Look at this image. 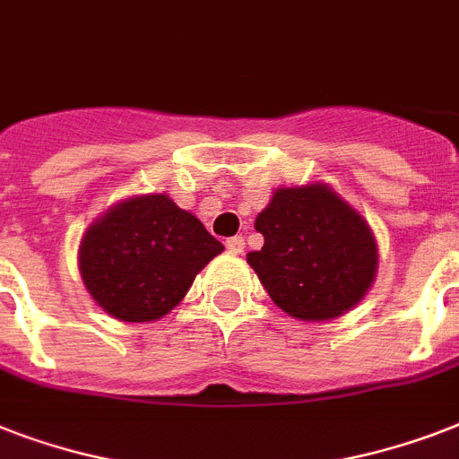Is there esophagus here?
I'll return each instance as SVG.
<instances>
[{"label":"esophagus","instance_id":"obj_1","mask_svg":"<svg viewBox=\"0 0 459 459\" xmlns=\"http://www.w3.org/2000/svg\"><path fill=\"white\" fill-rule=\"evenodd\" d=\"M226 247H229L230 255H243V252H245V240L240 236L229 238V240H226Z\"/></svg>","mask_w":459,"mask_h":459}]
</instances>
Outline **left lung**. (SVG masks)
I'll return each instance as SVG.
<instances>
[{"label": "left lung", "mask_w": 459, "mask_h": 459, "mask_svg": "<svg viewBox=\"0 0 459 459\" xmlns=\"http://www.w3.org/2000/svg\"><path fill=\"white\" fill-rule=\"evenodd\" d=\"M264 247L247 255L262 286L290 316L324 321L362 300L377 276V240L326 186L283 187L257 216Z\"/></svg>", "instance_id": "1"}]
</instances>
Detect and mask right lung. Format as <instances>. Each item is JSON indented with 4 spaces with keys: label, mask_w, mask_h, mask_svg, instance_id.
<instances>
[{
    "label": "right lung",
    "mask_w": 459,
    "mask_h": 459,
    "mask_svg": "<svg viewBox=\"0 0 459 459\" xmlns=\"http://www.w3.org/2000/svg\"><path fill=\"white\" fill-rule=\"evenodd\" d=\"M223 252L197 216L166 195L133 197L90 226L81 243L88 293L121 321H154L186 298L195 273Z\"/></svg>",
    "instance_id": "add662e5"
}]
</instances>
